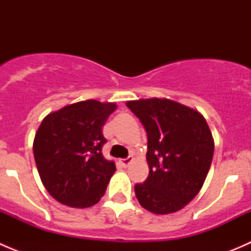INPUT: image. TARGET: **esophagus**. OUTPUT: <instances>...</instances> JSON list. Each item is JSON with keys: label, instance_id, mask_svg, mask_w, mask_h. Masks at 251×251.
<instances>
[{"label": "esophagus", "instance_id": "obj_1", "mask_svg": "<svg viewBox=\"0 0 251 251\" xmlns=\"http://www.w3.org/2000/svg\"><path fill=\"white\" fill-rule=\"evenodd\" d=\"M132 161H133V158H132V156H128V158H126V159H121L120 163L123 164V165L125 166V168H126V166L130 165V164L132 163Z\"/></svg>", "mask_w": 251, "mask_h": 251}]
</instances>
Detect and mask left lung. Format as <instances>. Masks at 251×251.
<instances>
[{"label":"left lung","instance_id":"obj_1","mask_svg":"<svg viewBox=\"0 0 251 251\" xmlns=\"http://www.w3.org/2000/svg\"><path fill=\"white\" fill-rule=\"evenodd\" d=\"M148 137L149 175L135 186L142 206L156 215L186 206L203 187L214 155V140L198 110L166 98L128 100Z\"/></svg>","mask_w":251,"mask_h":251}]
</instances>
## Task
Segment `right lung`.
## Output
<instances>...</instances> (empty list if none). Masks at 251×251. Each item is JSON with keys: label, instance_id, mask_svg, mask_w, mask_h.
<instances>
[{"label": "right lung", "instance_id": "right-lung-1", "mask_svg": "<svg viewBox=\"0 0 251 251\" xmlns=\"http://www.w3.org/2000/svg\"><path fill=\"white\" fill-rule=\"evenodd\" d=\"M115 109V103L88 100L42 120L32 148L42 183L55 201L83 209L104 196L116 169L102 154V128Z\"/></svg>", "mask_w": 251, "mask_h": 251}]
</instances>
